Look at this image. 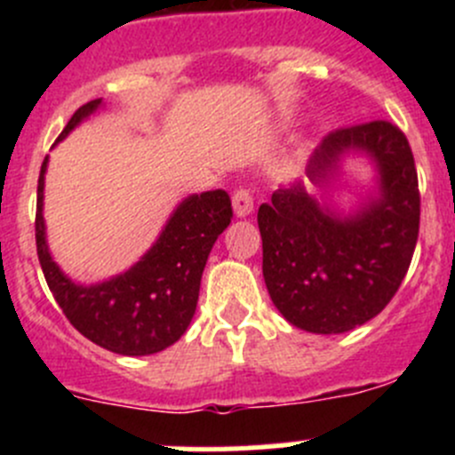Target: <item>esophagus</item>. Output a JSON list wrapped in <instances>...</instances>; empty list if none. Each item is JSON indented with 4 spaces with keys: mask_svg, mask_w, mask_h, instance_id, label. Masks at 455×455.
<instances>
[{
    "mask_svg": "<svg viewBox=\"0 0 455 455\" xmlns=\"http://www.w3.org/2000/svg\"><path fill=\"white\" fill-rule=\"evenodd\" d=\"M233 213L237 218H249L253 213V196L249 189H240L233 196Z\"/></svg>",
    "mask_w": 455,
    "mask_h": 455,
    "instance_id": "34e87169",
    "label": "esophagus"
}]
</instances>
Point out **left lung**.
<instances>
[{
	"label": "left lung",
	"instance_id": "obj_1",
	"mask_svg": "<svg viewBox=\"0 0 455 455\" xmlns=\"http://www.w3.org/2000/svg\"><path fill=\"white\" fill-rule=\"evenodd\" d=\"M347 157L368 159L375 185L343 212L336 198ZM306 176L321 194L299 182L257 211L264 282L295 328L350 332L389 304L410 268L420 224L414 156L396 125L374 121L325 136Z\"/></svg>",
	"mask_w": 455,
	"mask_h": 455
}]
</instances>
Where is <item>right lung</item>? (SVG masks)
<instances>
[{"instance_id": "right-lung-1", "label": "right lung", "mask_w": 455, "mask_h": 455, "mask_svg": "<svg viewBox=\"0 0 455 455\" xmlns=\"http://www.w3.org/2000/svg\"><path fill=\"white\" fill-rule=\"evenodd\" d=\"M100 108L103 99H94L76 109L59 140ZM45 172L48 156L41 164L36 187V255L63 315L92 343L123 356L156 355L173 346L196 315L202 270L211 249L231 224L233 211L227 191L187 196L136 264L103 282L79 283L63 273L48 249L44 220Z\"/></svg>"}]
</instances>
